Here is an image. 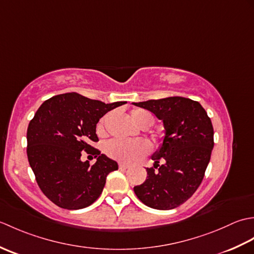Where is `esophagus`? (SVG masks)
<instances>
[{
  "label": "esophagus",
  "instance_id": "esophagus-1",
  "mask_svg": "<svg viewBox=\"0 0 254 254\" xmlns=\"http://www.w3.org/2000/svg\"><path fill=\"white\" fill-rule=\"evenodd\" d=\"M119 167H120V168H128V167H130V164L128 163H124V161H120V163H119Z\"/></svg>",
  "mask_w": 254,
  "mask_h": 254
}]
</instances>
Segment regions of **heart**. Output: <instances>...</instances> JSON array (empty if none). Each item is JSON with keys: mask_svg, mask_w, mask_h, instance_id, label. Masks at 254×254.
Segmentation results:
<instances>
[{"mask_svg": "<svg viewBox=\"0 0 254 254\" xmlns=\"http://www.w3.org/2000/svg\"><path fill=\"white\" fill-rule=\"evenodd\" d=\"M132 118L142 127H150L155 121L154 116L147 110L134 109ZM110 115H107L99 121L97 126V133L99 135L106 134V123ZM150 150V143L146 139H111L105 146V152L109 157L120 161H133L143 157Z\"/></svg>", "mask_w": 254, "mask_h": 254, "instance_id": "1", "label": "heart"}]
</instances>
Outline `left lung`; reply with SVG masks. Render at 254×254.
I'll return each mask as SVG.
<instances>
[{
  "label": "left lung",
  "mask_w": 254,
  "mask_h": 254,
  "mask_svg": "<svg viewBox=\"0 0 254 254\" xmlns=\"http://www.w3.org/2000/svg\"><path fill=\"white\" fill-rule=\"evenodd\" d=\"M163 120L166 135L153 156L154 167L134 192L147 206L172 209L185 203L197 190L214 147V128L209 117L197 101L185 97L134 102ZM164 159L166 163L159 165Z\"/></svg>",
  "instance_id": "obj_1"
}]
</instances>
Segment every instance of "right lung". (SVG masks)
Returning a JSON list of instances; mask_svg holds the SVG:
<instances>
[{
	"instance_id": "1",
	"label": "right lung",
	"mask_w": 254,
	"mask_h": 254,
	"mask_svg": "<svg viewBox=\"0 0 254 254\" xmlns=\"http://www.w3.org/2000/svg\"><path fill=\"white\" fill-rule=\"evenodd\" d=\"M127 104H105L77 93L46 100L27 128V156L42 193L66 209L93 204L102 192L107 176L118 170L115 160L91 146L98 142L96 126L108 111ZM94 154V165L80 160L81 152Z\"/></svg>"
}]
</instances>
